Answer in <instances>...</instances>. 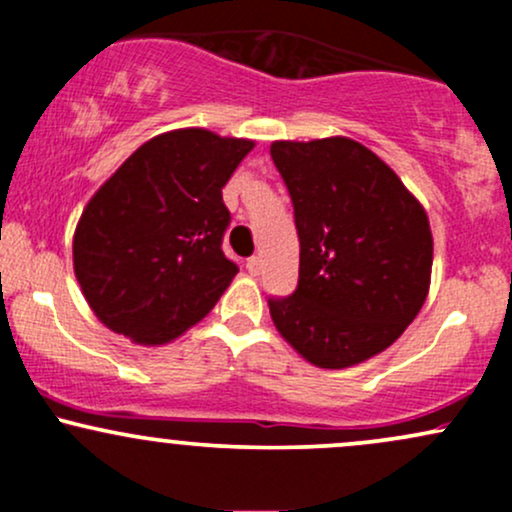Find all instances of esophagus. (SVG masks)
Listing matches in <instances>:
<instances>
[{
  "label": "esophagus",
  "instance_id": "1",
  "mask_svg": "<svg viewBox=\"0 0 512 512\" xmlns=\"http://www.w3.org/2000/svg\"><path fill=\"white\" fill-rule=\"evenodd\" d=\"M245 269H248L252 276H257L262 272V260H260V257H248V262H245Z\"/></svg>",
  "mask_w": 512,
  "mask_h": 512
}]
</instances>
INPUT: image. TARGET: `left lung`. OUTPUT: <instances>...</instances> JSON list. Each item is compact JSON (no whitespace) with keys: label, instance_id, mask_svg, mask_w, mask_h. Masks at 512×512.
I'll list each match as a JSON object with an SVG mask.
<instances>
[{"label":"left lung","instance_id":"1","mask_svg":"<svg viewBox=\"0 0 512 512\" xmlns=\"http://www.w3.org/2000/svg\"><path fill=\"white\" fill-rule=\"evenodd\" d=\"M301 264L291 296H269L276 330L320 368L380 354L426 301L433 238L395 170L344 137L274 142Z\"/></svg>","mask_w":512,"mask_h":512}]
</instances>
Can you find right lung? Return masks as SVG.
I'll return each instance as SVG.
<instances>
[{"label":"right lung","mask_w":512,"mask_h":512,"mask_svg":"<svg viewBox=\"0 0 512 512\" xmlns=\"http://www.w3.org/2000/svg\"><path fill=\"white\" fill-rule=\"evenodd\" d=\"M252 146L207 129L161 134L93 195L74 272L105 327L166 344L214 308L238 272L221 250L231 226L221 190Z\"/></svg>","instance_id":"obj_1"}]
</instances>
